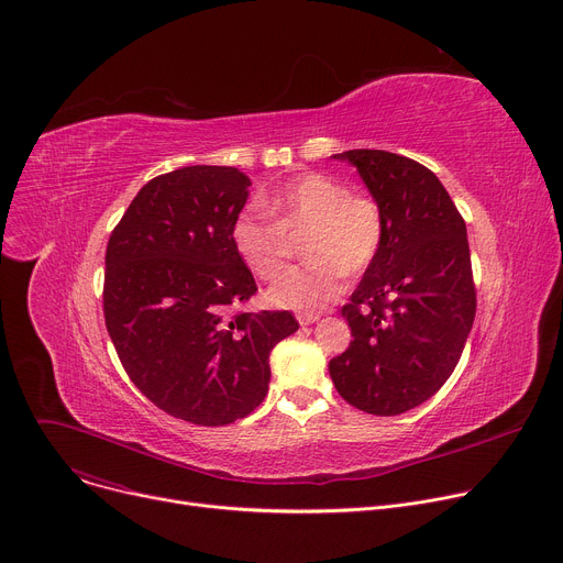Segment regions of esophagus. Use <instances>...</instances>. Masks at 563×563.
Wrapping results in <instances>:
<instances>
[{"label":"esophagus","mask_w":563,"mask_h":563,"mask_svg":"<svg viewBox=\"0 0 563 563\" xmlns=\"http://www.w3.org/2000/svg\"><path fill=\"white\" fill-rule=\"evenodd\" d=\"M296 321L301 323V325H312L314 321H319V314H308V312H301V314H296Z\"/></svg>","instance_id":"esophagus-1"}]
</instances>
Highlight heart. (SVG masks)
Listing matches in <instances>:
<instances>
[{"label": "heart", "mask_w": 563, "mask_h": 563, "mask_svg": "<svg viewBox=\"0 0 563 563\" xmlns=\"http://www.w3.org/2000/svg\"><path fill=\"white\" fill-rule=\"evenodd\" d=\"M262 210L238 212L231 223V244L244 267L272 280L291 257V240L308 231L310 265L287 272L267 291L276 308L317 312L342 294L346 272H364L380 253L385 217L376 199L349 187L330 174L308 172L260 197Z\"/></svg>", "instance_id": "b5f03b06"}]
</instances>
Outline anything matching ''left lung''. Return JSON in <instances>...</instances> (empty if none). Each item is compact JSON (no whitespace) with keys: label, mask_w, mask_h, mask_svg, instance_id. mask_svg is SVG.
<instances>
[{"label":"left lung","mask_w":563,"mask_h":563,"mask_svg":"<svg viewBox=\"0 0 563 563\" xmlns=\"http://www.w3.org/2000/svg\"><path fill=\"white\" fill-rule=\"evenodd\" d=\"M385 217V240L342 308L353 342L330 360V378L353 407L396 417L432 398L455 371L475 319L466 223L421 163L351 148Z\"/></svg>","instance_id":"1"}]
</instances>
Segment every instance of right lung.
<instances>
[{"label":"right lung","instance_id":"right-lung-1","mask_svg":"<svg viewBox=\"0 0 563 563\" xmlns=\"http://www.w3.org/2000/svg\"><path fill=\"white\" fill-rule=\"evenodd\" d=\"M235 167L148 180L106 249L103 317L133 385L167 415L229 426L265 400L269 353L298 330L287 310H238L257 291L231 244L249 199Z\"/></svg>","mask_w":563,"mask_h":563}]
</instances>
